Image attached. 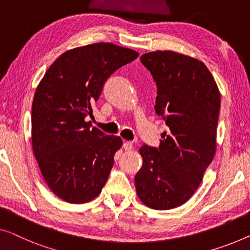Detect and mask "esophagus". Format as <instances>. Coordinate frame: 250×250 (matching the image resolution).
Returning a JSON list of instances; mask_svg holds the SVG:
<instances>
[{
  "label": "esophagus",
  "instance_id": "esophagus-1",
  "mask_svg": "<svg viewBox=\"0 0 250 250\" xmlns=\"http://www.w3.org/2000/svg\"><path fill=\"white\" fill-rule=\"evenodd\" d=\"M124 149H125V150H131V149H133L132 143H130V141H125V143H124Z\"/></svg>",
  "mask_w": 250,
  "mask_h": 250
}]
</instances>
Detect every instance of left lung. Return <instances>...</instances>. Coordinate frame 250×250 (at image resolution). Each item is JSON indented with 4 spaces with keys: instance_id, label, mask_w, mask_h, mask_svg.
Returning <instances> with one entry per match:
<instances>
[{
    "instance_id": "1",
    "label": "left lung",
    "mask_w": 250,
    "mask_h": 250,
    "mask_svg": "<svg viewBox=\"0 0 250 250\" xmlns=\"http://www.w3.org/2000/svg\"><path fill=\"white\" fill-rule=\"evenodd\" d=\"M140 61L157 85L156 113L169 128L159 148L144 145L135 176L137 195L155 210H169L191 199L214 157L220 92L199 59L172 50L144 54Z\"/></svg>"
}]
</instances>
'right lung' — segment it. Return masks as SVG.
I'll return each mask as SVG.
<instances>
[{
  "mask_svg": "<svg viewBox=\"0 0 250 250\" xmlns=\"http://www.w3.org/2000/svg\"><path fill=\"white\" fill-rule=\"evenodd\" d=\"M138 56L110 42L77 47L59 56L40 81L32 102V150L59 199L89 202L105 185L122 139L91 128L85 118L92 117L111 74Z\"/></svg>",
  "mask_w": 250,
  "mask_h": 250,
  "instance_id": "obj_1",
  "label": "right lung"
}]
</instances>
